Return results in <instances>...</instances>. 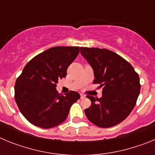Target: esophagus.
I'll return each instance as SVG.
<instances>
[{
	"label": "esophagus",
	"instance_id": "1",
	"mask_svg": "<svg viewBox=\"0 0 155 155\" xmlns=\"http://www.w3.org/2000/svg\"><path fill=\"white\" fill-rule=\"evenodd\" d=\"M85 98V95L84 94H81V98Z\"/></svg>",
	"mask_w": 155,
	"mask_h": 155
}]
</instances>
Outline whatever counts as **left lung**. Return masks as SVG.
<instances>
[{
	"instance_id": "obj_1",
	"label": "left lung",
	"mask_w": 155,
	"mask_h": 155,
	"mask_svg": "<svg viewBox=\"0 0 155 155\" xmlns=\"http://www.w3.org/2000/svg\"><path fill=\"white\" fill-rule=\"evenodd\" d=\"M81 55L94 71V84L102 87V98L87 95L91 102L84 110L90 122L109 128L124 121L136 105L140 90L139 75L131 64L107 49L81 47Z\"/></svg>"
}]
</instances>
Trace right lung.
<instances>
[{"mask_svg": "<svg viewBox=\"0 0 155 155\" xmlns=\"http://www.w3.org/2000/svg\"><path fill=\"white\" fill-rule=\"evenodd\" d=\"M79 50V46L50 48L25 65L16 80L15 98L21 114L31 124L44 129L60 125L71 105L81 98L77 91L63 95L56 89Z\"/></svg>", "mask_w": 155, "mask_h": 155, "instance_id": "add662e5", "label": "right lung"}]
</instances>
